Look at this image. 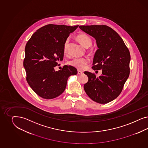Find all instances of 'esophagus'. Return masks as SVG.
Segmentation results:
<instances>
[{
	"mask_svg": "<svg viewBox=\"0 0 148 148\" xmlns=\"http://www.w3.org/2000/svg\"><path fill=\"white\" fill-rule=\"evenodd\" d=\"M84 73L82 72H81L80 71H77V74L79 75H82Z\"/></svg>",
	"mask_w": 148,
	"mask_h": 148,
	"instance_id": "esophagus-1",
	"label": "esophagus"
}]
</instances>
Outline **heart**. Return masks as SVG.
Segmentation results:
<instances>
[{
    "mask_svg": "<svg viewBox=\"0 0 148 148\" xmlns=\"http://www.w3.org/2000/svg\"><path fill=\"white\" fill-rule=\"evenodd\" d=\"M77 40L81 43V44L83 45L84 47L88 48L90 47L92 44V40L91 37L86 33H80L76 36ZM69 38H67L64 41L63 50L64 54H67L69 50ZM90 62V58L87 57L80 58H74L72 60L69 61L68 63L74 67L78 69L82 70L85 68Z\"/></svg>",
    "mask_w": 148,
    "mask_h": 148,
    "instance_id": "heart-1",
    "label": "heart"
}]
</instances>
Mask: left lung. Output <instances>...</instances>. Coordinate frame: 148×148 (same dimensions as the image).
I'll list each match as a JSON object with an SVG mask.
<instances>
[{
    "label": "left lung",
    "mask_w": 148,
    "mask_h": 148,
    "mask_svg": "<svg viewBox=\"0 0 148 148\" xmlns=\"http://www.w3.org/2000/svg\"><path fill=\"white\" fill-rule=\"evenodd\" d=\"M80 29L93 36L98 47L94 55L92 69H102L97 77L85 72L88 77L84 90L92 100L106 103L116 98L130 74V53L123 39L113 29L106 25H81Z\"/></svg>",
    "instance_id": "left-lung-1"
}]
</instances>
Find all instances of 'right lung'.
Wrapping results in <instances>:
<instances>
[{"mask_svg":"<svg viewBox=\"0 0 148 148\" xmlns=\"http://www.w3.org/2000/svg\"><path fill=\"white\" fill-rule=\"evenodd\" d=\"M78 27L50 24L38 29L27 41L23 61L26 80L40 97H58L66 89L68 77L77 73L71 66H64L58 72L54 68L63 60L64 41Z\"/></svg>","mask_w":148,"mask_h":148,"instance_id":"right-lung-1","label":"right lung"}]
</instances>
